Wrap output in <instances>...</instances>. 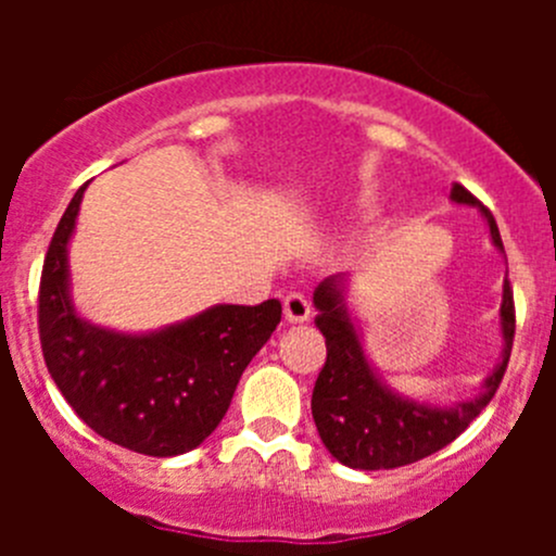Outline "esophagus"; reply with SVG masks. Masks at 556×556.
Returning <instances> with one entry per match:
<instances>
[{
	"label": "esophagus",
	"instance_id": "1",
	"mask_svg": "<svg viewBox=\"0 0 556 556\" xmlns=\"http://www.w3.org/2000/svg\"><path fill=\"white\" fill-rule=\"evenodd\" d=\"M282 309H285V319H288V323H306L312 314V306H309V301H306L304 293L285 295Z\"/></svg>",
	"mask_w": 556,
	"mask_h": 556
}]
</instances>
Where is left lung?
I'll return each mask as SVG.
<instances>
[{"label":"left lung","instance_id":"1","mask_svg":"<svg viewBox=\"0 0 556 556\" xmlns=\"http://www.w3.org/2000/svg\"><path fill=\"white\" fill-rule=\"evenodd\" d=\"M452 199L457 204L479 206L490 223L492 242L503 250V239L492 212L481 206V201L459 182H454ZM314 306L319 309L314 323H317L319 333L325 336L328 357H325L323 371L314 382L312 417L328 452L339 463L357 470L401 468V465L417 463V459L452 444L479 417L481 408L495 397L503 374L508 368L514 330H517L514 290L506 279L501 306L506 352H503L501 366L486 377L484 392L476 401L457 403L454 408H433L408 401V397L392 395L379 382L350 323L339 279H325L314 290Z\"/></svg>","mask_w":556,"mask_h":556}]
</instances>
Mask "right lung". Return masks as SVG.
Segmentation results:
<instances>
[{"instance_id": "add662e5", "label": "right lung", "mask_w": 556, "mask_h": 556, "mask_svg": "<svg viewBox=\"0 0 556 556\" xmlns=\"http://www.w3.org/2000/svg\"><path fill=\"white\" fill-rule=\"evenodd\" d=\"M83 185L55 226L39 277L45 366L77 417L112 444L150 457L195 450L226 417L239 379L282 319V304L212 306L161 333L93 328L70 304L66 242Z\"/></svg>"}]
</instances>
